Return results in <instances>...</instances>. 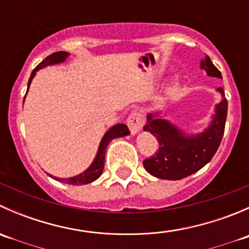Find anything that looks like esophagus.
Segmentation results:
<instances>
[{
	"mask_svg": "<svg viewBox=\"0 0 249 249\" xmlns=\"http://www.w3.org/2000/svg\"><path fill=\"white\" fill-rule=\"evenodd\" d=\"M144 117L143 114L139 110H134L131 114L127 118V126H129L130 131H131L132 135H136L137 132L142 129V126L144 125Z\"/></svg>",
	"mask_w": 249,
	"mask_h": 249,
	"instance_id": "1",
	"label": "esophagus"
}]
</instances>
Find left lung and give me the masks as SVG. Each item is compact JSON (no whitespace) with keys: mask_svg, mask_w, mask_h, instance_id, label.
Instances as JSON below:
<instances>
[{"mask_svg":"<svg viewBox=\"0 0 249 249\" xmlns=\"http://www.w3.org/2000/svg\"><path fill=\"white\" fill-rule=\"evenodd\" d=\"M201 69L211 77L222 78L219 70L208 56L201 61ZM223 100L215 106V114L210 126L197 135H185L159 113H148L143 130L150 132L159 143V150L149 159L143 160V166L150 175L161 179L178 180L193 175L211 161L217 152L227 122L228 101L224 90L218 88Z\"/></svg>","mask_w":249,"mask_h":249,"instance_id":"1","label":"left lung"}]
</instances>
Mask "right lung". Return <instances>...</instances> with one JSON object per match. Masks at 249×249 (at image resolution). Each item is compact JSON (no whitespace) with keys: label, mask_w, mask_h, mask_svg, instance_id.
Listing matches in <instances>:
<instances>
[{"label":"right lung","mask_w":249,"mask_h":249,"mask_svg":"<svg viewBox=\"0 0 249 249\" xmlns=\"http://www.w3.org/2000/svg\"><path fill=\"white\" fill-rule=\"evenodd\" d=\"M67 56H69V53H66V52H56V53H54V54H50L49 56H47L46 59H44L41 64H38V66H37L36 69L32 71L27 87L30 88V84H31L32 79H34L35 74H36V72L38 71V70L43 69V67H46V66H50V65L64 62L65 60H66ZM24 100H25V97H24ZM129 134H130V130L125 124L114 125V126L110 127L108 131L104 135V137H102L101 143H100L99 150H97L96 157H95V160L92 161V164L90 165L89 169H87L84 172L80 173V175L74 176V177H71V178H59V177H54V176H52V175H49V176L50 177L54 178V179L59 180V182L67 183V184H72V185H82V184H88V183L94 182L95 179H97V178L101 176L102 171H104L106 148H107V145L109 144L110 141L114 140V139H118V137L127 136Z\"/></svg>","instance_id":"right-lung-1"}]
</instances>
